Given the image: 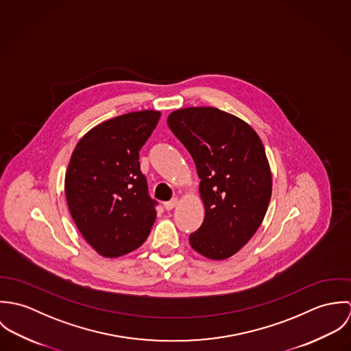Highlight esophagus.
I'll use <instances>...</instances> for the list:
<instances>
[{
    "mask_svg": "<svg viewBox=\"0 0 351 351\" xmlns=\"http://www.w3.org/2000/svg\"><path fill=\"white\" fill-rule=\"evenodd\" d=\"M177 204H178V199L174 197V199H171L170 201H166V202L163 204V206H165L166 210H171Z\"/></svg>",
    "mask_w": 351,
    "mask_h": 351,
    "instance_id": "esophagus-1",
    "label": "esophagus"
}]
</instances>
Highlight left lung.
<instances>
[{
	"label": "left lung",
	"mask_w": 351,
	"mask_h": 351,
	"mask_svg": "<svg viewBox=\"0 0 351 351\" xmlns=\"http://www.w3.org/2000/svg\"><path fill=\"white\" fill-rule=\"evenodd\" d=\"M167 124L201 180L205 217L189 235L191 246L209 259H227L250 241L267 210L271 173L265 147L247 123L212 106L177 109Z\"/></svg>",
	"instance_id": "8db88e82"
}]
</instances>
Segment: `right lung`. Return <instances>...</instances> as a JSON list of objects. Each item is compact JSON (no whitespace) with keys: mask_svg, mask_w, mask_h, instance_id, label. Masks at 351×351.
Segmentation results:
<instances>
[{"mask_svg":"<svg viewBox=\"0 0 351 351\" xmlns=\"http://www.w3.org/2000/svg\"><path fill=\"white\" fill-rule=\"evenodd\" d=\"M159 117L158 110L117 116L92 128L73 151L66 200L77 228L102 256L136 250L150 235L158 202L149 196L139 151Z\"/></svg>","mask_w":351,"mask_h":351,"instance_id":"obj_1","label":"right lung"}]
</instances>
